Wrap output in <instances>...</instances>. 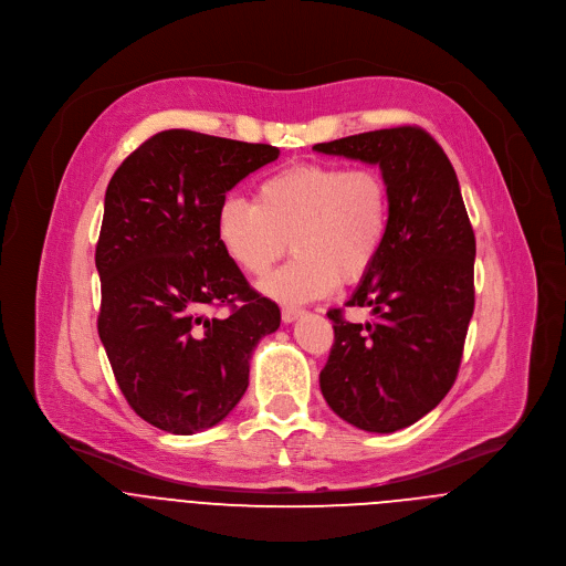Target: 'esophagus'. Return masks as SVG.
<instances>
[{
    "mask_svg": "<svg viewBox=\"0 0 566 566\" xmlns=\"http://www.w3.org/2000/svg\"><path fill=\"white\" fill-rule=\"evenodd\" d=\"M305 314V310L301 307H283L281 316H283V323H294L296 318H301Z\"/></svg>",
    "mask_w": 566,
    "mask_h": 566,
    "instance_id": "1",
    "label": "esophagus"
}]
</instances>
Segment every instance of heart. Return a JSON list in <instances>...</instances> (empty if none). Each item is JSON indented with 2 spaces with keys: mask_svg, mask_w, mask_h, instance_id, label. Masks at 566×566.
Returning a JSON list of instances; mask_svg holds the SVG:
<instances>
[{
  "mask_svg": "<svg viewBox=\"0 0 566 566\" xmlns=\"http://www.w3.org/2000/svg\"><path fill=\"white\" fill-rule=\"evenodd\" d=\"M389 232V188L374 168L298 164L256 188V201L230 195L217 210V241L248 276H263L292 248L296 259L261 283L290 305L329 296L340 276L363 279Z\"/></svg>",
  "mask_w": 566,
  "mask_h": 566,
  "instance_id": "1",
  "label": "heart"
}]
</instances>
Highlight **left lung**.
<instances>
[{"instance_id": "obj_1", "label": "left lung", "mask_w": 566, "mask_h": 566, "mask_svg": "<svg viewBox=\"0 0 566 566\" xmlns=\"http://www.w3.org/2000/svg\"><path fill=\"white\" fill-rule=\"evenodd\" d=\"M316 153L376 164L389 188V232L347 301L374 321L329 310L334 345L321 391L349 424L391 433L429 413L451 389L473 314L475 237L458 177L418 126L316 144Z\"/></svg>"}]
</instances>
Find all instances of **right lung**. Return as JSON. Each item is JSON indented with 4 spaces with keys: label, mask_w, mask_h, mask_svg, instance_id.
<instances>
[{
    "label": "right lung",
    "mask_w": 566,
    "mask_h": 566,
    "mask_svg": "<svg viewBox=\"0 0 566 566\" xmlns=\"http://www.w3.org/2000/svg\"><path fill=\"white\" fill-rule=\"evenodd\" d=\"M279 148L164 130L113 175L95 263L99 338L117 385L146 422L190 436L221 422L250 382L279 305L250 287L217 241V210ZM231 305L228 317L207 312Z\"/></svg>",
    "instance_id": "obj_1"
}]
</instances>
